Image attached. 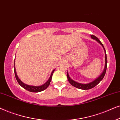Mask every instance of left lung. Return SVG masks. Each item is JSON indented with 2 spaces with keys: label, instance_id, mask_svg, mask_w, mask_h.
<instances>
[{
  "label": "left lung",
  "instance_id": "1",
  "mask_svg": "<svg viewBox=\"0 0 120 120\" xmlns=\"http://www.w3.org/2000/svg\"><path fill=\"white\" fill-rule=\"evenodd\" d=\"M91 37H92V38H93V39L96 40V41H98V43H99L101 44L102 46H103V48H104V50L105 52V49L104 48V47L103 44H102V43L101 42V41H100L99 40L98 38H97V37L94 36V35H91ZM105 66L104 70L103 72L102 73V74L100 75L98 79H95V80L93 82H90V83H88V84L79 83L75 82V81H73V80H72V79H70L69 76H68V73H67V77H68V82H69L70 83H71V85L74 86L75 87H76V88H79V89H84V90L90 89L91 88H92L94 87L95 86H96L97 84H99V83L100 81H101L102 79H103L105 75V73H106V68H107V63H108V62H107V57H106V52H105Z\"/></svg>",
  "mask_w": 120,
  "mask_h": 120
}]
</instances>
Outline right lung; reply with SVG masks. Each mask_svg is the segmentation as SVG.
Returning <instances> with one entry per match:
<instances>
[{
	"instance_id": "obj_1",
	"label": "right lung",
	"mask_w": 120,
	"mask_h": 120,
	"mask_svg": "<svg viewBox=\"0 0 120 120\" xmlns=\"http://www.w3.org/2000/svg\"><path fill=\"white\" fill-rule=\"evenodd\" d=\"M14 65H15V64H14ZM14 72H15L16 79V80L17 81V82L19 83V84H20V85L21 86L22 88H23L24 89H26V90L30 91V92H35V93L40 92H41V91L45 90V89L47 88L48 87V86H49V84H50L51 80H52V74H53L54 70H53V71H52V74H51V76L50 77V78H49V80L47 82L45 83H44V84H43V85H41V86H32L27 85V84H26L22 82V81L19 79V77L17 76L16 72V71H15V66H14Z\"/></svg>"
}]
</instances>
